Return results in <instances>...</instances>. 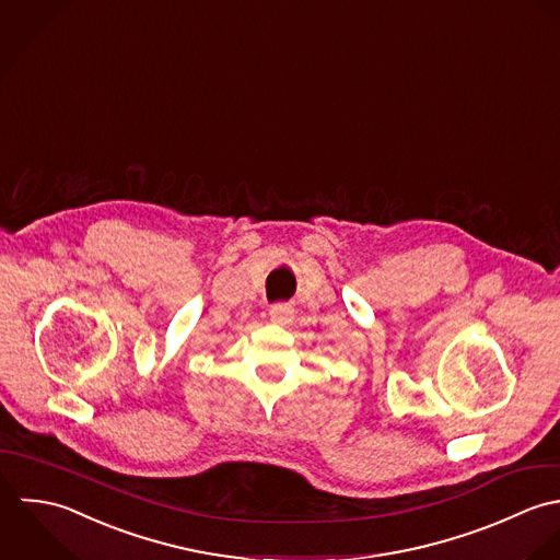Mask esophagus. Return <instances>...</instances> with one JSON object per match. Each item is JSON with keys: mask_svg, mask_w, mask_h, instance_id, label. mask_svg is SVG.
<instances>
[{"mask_svg": "<svg viewBox=\"0 0 560 560\" xmlns=\"http://www.w3.org/2000/svg\"><path fill=\"white\" fill-rule=\"evenodd\" d=\"M268 316H270V320L275 325H290L292 318H294V310L290 305H285V303H277V305L270 307Z\"/></svg>", "mask_w": 560, "mask_h": 560, "instance_id": "34e87169", "label": "esophagus"}]
</instances>
